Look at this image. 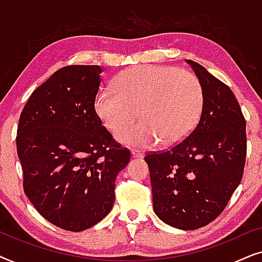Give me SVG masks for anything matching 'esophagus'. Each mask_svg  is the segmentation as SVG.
<instances>
[{
	"mask_svg": "<svg viewBox=\"0 0 262 262\" xmlns=\"http://www.w3.org/2000/svg\"><path fill=\"white\" fill-rule=\"evenodd\" d=\"M131 155L134 159H138V157H143V152L139 151V150H136V149H132L131 150Z\"/></svg>",
	"mask_w": 262,
	"mask_h": 262,
	"instance_id": "1",
	"label": "esophagus"
}]
</instances>
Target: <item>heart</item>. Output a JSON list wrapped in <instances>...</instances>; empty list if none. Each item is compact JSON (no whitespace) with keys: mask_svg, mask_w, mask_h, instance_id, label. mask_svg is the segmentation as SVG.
I'll return each mask as SVG.
<instances>
[{"mask_svg":"<svg viewBox=\"0 0 262 262\" xmlns=\"http://www.w3.org/2000/svg\"><path fill=\"white\" fill-rule=\"evenodd\" d=\"M204 92L198 77L173 67L142 66L125 70L116 88L96 94L94 108L103 126L116 132L138 115L143 119L117 132L121 143L150 146L177 144L198 124Z\"/></svg>","mask_w":262,"mask_h":262,"instance_id":"heart-1","label":"heart"}]
</instances>
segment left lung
<instances>
[{
  "mask_svg": "<svg viewBox=\"0 0 262 262\" xmlns=\"http://www.w3.org/2000/svg\"><path fill=\"white\" fill-rule=\"evenodd\" d=\"M204 92L200 119L170 149L146 154L154 211L182 230L205 227L220 216L241 182L247 155L246 120L227 84L193 60Z\"/></svg>",
  "mask_w": 262,
  "mask_h": 262,
  "instance_id": "left-lung-1",
  "label": "left lung"
}]
</instances>
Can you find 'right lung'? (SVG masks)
<instances>
[{"label":"right lung","instance_id":"right-lung-1","mask_svg":"<svg viewBox=\"0 0 262 262\" xmlns=\"http://www.w3.org/2000/svg\"><path fill=\"white\" fill-rule=\"evenodd\" d=\"M102 68L68 66L32 93L16 134L24 191L56 227L82 231L112 210L116 178L130 161L94 108Z\"/></svg>","mask_w":262,"mask_h":262}]
</instances>
